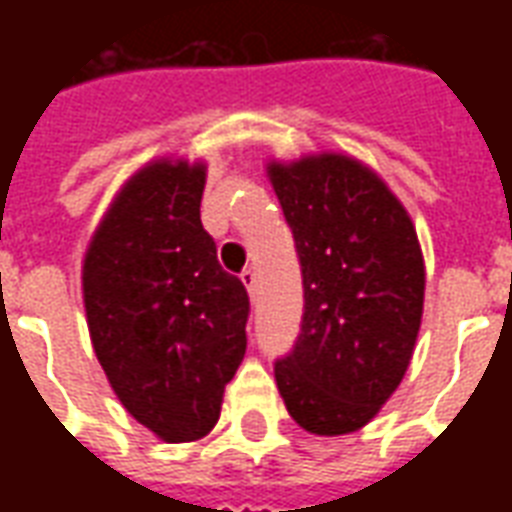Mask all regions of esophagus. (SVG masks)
<instances>
[{
  "mask_svg": "<svg viewBox=\"0 0 512 512\" xmlns=\"http://www.w3.org/2000/svg\"><path fill=\"white\" fill-rule=\"evenodd\" d=\"M241 282H244V288L249 290V296H255V293H257L255 268H244V271H241Z\"/></svg>",
  "mask_w": 512,
  "mask_h": 512,
  "instance_id": "34e87169",
  "label": "esophagus"
}]
</instances>
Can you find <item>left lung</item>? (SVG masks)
Listing matches in <instances>:
<instances>
[{"instance_id": "8db88e82", "label": "left lung", "mask_w": 512, "mask_h": 512, "mask_svg": "<svg viewBox=\"0 0 512 512\" xmlns=\"http://www.w3.org/2000/svg\"><path fill=\"white\" fill-rule=\"evenodd\" d=\"M293 230L304 318L274 365L288 414L315 436L365 428L414 354L425 263L411 216L376 172L343 153L271 161Z\"/></svg>"}]
</instances>
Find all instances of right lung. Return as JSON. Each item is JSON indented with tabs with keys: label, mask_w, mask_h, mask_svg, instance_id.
<instances>
[{
	"label": "right lung",
	"mask_w": 512,
	"mask_h": 512,
	"mask_svg": "<svg viewBox=\"0 0 512 512\" xmlns=\"http://www.w3.org/2000/svg\"><path fill=\"white\" fill-rule=\"evenodd\" d=\"M205 164L158 158L87 246L84 310L120 403L167 444L208 436L246 354L249 296L200 222Z\"/></svg>",
	"instance_id": "right-lung-1"
}]
</instances>
